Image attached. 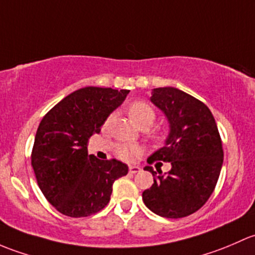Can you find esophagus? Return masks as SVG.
I'll return each instance as SVG.
<instances>
[{
	"instance_id": "esophagus-1",
	"label": "esophagus",
	"mask_w": 255,
	"mask_h": 255,
	"mask_svg": "<svg viewBox=\"0 0 255 255\" xmlns=\"http://www.w3.org/2000/svg\"><path fill=\"white\" fill-rule=\"evenodd\" d=\"M141 170V167L138 166H130L128 167V172L132 173V174H135V173H138Z\"/></svg>"
}]
</instances>
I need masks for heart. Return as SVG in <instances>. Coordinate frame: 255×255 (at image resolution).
I'll use <instances>...</instances> for the list:
<instances>
[{
  "instance_id": "b5f03b06",
  "label": "heart",
  "mask_w": 255,
  "mask_h": 255,
  "mask_svg": "<svg viewBox=\"0 0 255 255\" xmlns=\"http://www.w3.org/2000/svg\"><path fill=\"white\" fill-rule=\"evenodd\" d=\"M128 115H130V118L132 119V122L135 123L136 125H138V127H143V125L151 127L154 122V118H156L154 110L142 101L133 102V103L128 107ZM110 119H112V117L108 118L107 123H109ZM138 152H140V148L135 145L122 143V145L117 147L118 156L122 159H125V161L132 159Z\"/></svg>"
}]
</instances>
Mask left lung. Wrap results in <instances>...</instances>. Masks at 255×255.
Instances as JSON below:
<instances>
[{"label":"left lung","instance_id":"1","mask_svg":"<svg viewBox=\"0 0 255 255\" xmlns=\"http://www.w3.org/2000/svg\"><path fill=\"white\" fill-rule=\"evenodd\" d=\"M151 102L169 124L164 146L147 162H170V170L146 166L153 184L142 193L145 205L167 219H180L198 211L209 200L219 180L224 149L214 115L203 102L174 87L152 89Z\"/></svg>","mask_w":255,"mask_h":255}]
</instances>
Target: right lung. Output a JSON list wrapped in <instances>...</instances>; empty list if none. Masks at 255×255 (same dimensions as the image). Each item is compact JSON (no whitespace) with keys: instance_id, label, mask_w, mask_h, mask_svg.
<instances>
[{"instance_id":"1","label":"right lung","mask_w":255,"mask_h":255,"mask_svg":"<svg viewBox=\"0 0 255 255\" xmlns=\"http://www.w3.org/2000/svg\"><path fill=\"white\" fill-rule=\"evenodd\" d=\"M128 89L85 87L65 97L39 124L31 167L46 200L62 215L87 217L108 205L113 183L128 167L88 154L93 133L127 98Z\"/></svg>"}]
</instances>
